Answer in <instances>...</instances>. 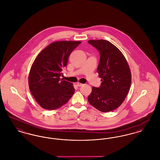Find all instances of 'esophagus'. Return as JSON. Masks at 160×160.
Here are the masks:
<instances>
[{
    "label": "esophagus",
    "instance_id": "34e87169",
    "mask_svg": "<svg viewBox=\"0 0 160 160\" xmlns=\"http://www.w3.org/2000/svg\"><path fill=\"white\" fill-rule=\"evenodd\" d=\"M83 84L81 83H80V82H78V83H77V85L78 86H82Z\"/></svg>",
    "mask_w": 160,
    "mask_h": 160
}]
</instances>
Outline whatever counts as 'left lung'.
<instances>
[{
    "mask_svg": "<svg viewBox=\"0 0 160 160\" xmlns=\"http://www.w3.org/2000/svg\"><path fill=\"white\" fill-rule=\"evenodd\" d=\"M98 49L100 60L97 68L101 84L92 87L88 96L89 104L102 112L118 108L127 96L131 83V73L124 55L116 46L104 39L89 40Z\"/></svg>",
    "mask_w": 160,
    "mask_h": 160,
    "instance_id": "left-lung-1",
    "label": "left lung"
}]
</instances>
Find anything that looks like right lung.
I'll return each mask as SVG.
<instances>
[{
    "label": "right lung",
    "mask_w": 160,
    "mask_h": 160,
    "mask_svg": "<svg viewBox=\"0 0 160 160\" xmlns=\"http://www.w3.org/2000/svg\"><path fill=\"white\" fill-rule=\"evenodd\" d=\"M81 41H61L51 43L35 58L29 74V87L38 104L56 110L65 104L74 94L73 84L61 80L69 56Z\"/></svg>",
    "instance_id": "obj_1"
}]
</instances>
